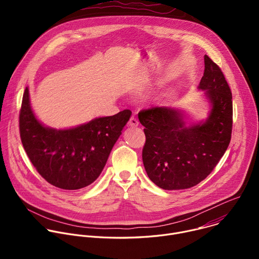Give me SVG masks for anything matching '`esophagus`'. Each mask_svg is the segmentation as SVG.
I'll list each match as a JSON object with an SVG mask.
<instances>
[{
	"label": "esophagus",
	"mask_w": 259,
	"mask_h": 259,
	"mask_svg": "<svg viewBox=\"0 0 259 259\" xmlns=\"http://www.w3.org/2000/svg\"><path fill=\"white\" fill-rule=\"evenodd\" d=\"M128 126L129 127H137L138 126V121L137 119H135L134 117H131L129 122H128Z\"/></svg>",
	"instance_id": "esophagus-1"
}]
</instances>
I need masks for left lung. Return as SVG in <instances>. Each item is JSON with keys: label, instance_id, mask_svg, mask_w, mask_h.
Instances as JSON below:
<instances>
[{"label": "left lung", "instance_id": "1", "mask_svg": "<svg viewBox=\"0 0 259 259\" xmlns=\"http://www.w3.org/2000/svg\"><path fill=\"white\" fill-rule=\"evenodd\" d=\"M199 89L211 104L205 122L187 126L179 109H142L138 119L145 134L142 161L150 179L163 190H184L204 180L223 158L232 137L233 101L220 67L204 56Z\"/></svg>", "mask_w": 259, "mask_h": 259}]
</instances>
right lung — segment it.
I'll use <instances>...</instances> for the list:
<instances>
[{
    "mask_svg": "<svg viewBox=\"0 0 259 259\" xmlns=\"http://www.w3.org/2000/svg\"><path fill=\"white\" fill-rule=\"evenodd\" d=\"M131 114L124 109L75 128L56 130L36 120L26 87L19 113L20 138L31 164L46 181L62 190H80L100 175Z\"/></svg>",
    "mask_w": 259,
    "mask_h": 259,
    "instance_id": "right-lung-1",
    "label": "right lung"
}]
</instances>
